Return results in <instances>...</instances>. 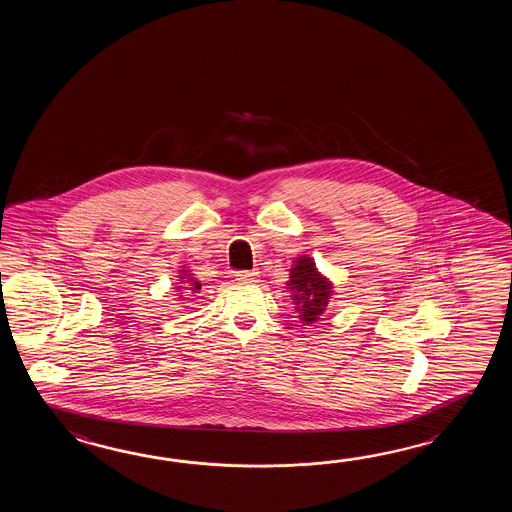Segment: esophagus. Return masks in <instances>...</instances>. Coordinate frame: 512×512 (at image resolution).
<instances>
[{
	"label": "esophagus",
	"instance_id": "obj_1",
	"mask_svg": "<svg viewBox=\"0 0 512 512\" xmlns=\"http://www.w3.org/2000/svg\"><path fill=\"white\" fill-rule=\"evenodd\" d=\"M260 278V272L256 271H240L236 274V280L241 283H256Z\"/></svg>",
	"mask_w": 512,
	"mask_h": 512
}]
</instances>
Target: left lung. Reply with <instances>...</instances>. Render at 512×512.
<instances>
[{
    "mask_svg": "<svg viewBox=\"0 0 512 512\" xmlns=\"http://www.w3.org/2000/svg\"><path fill=\"white\" fill-rule=\"evenodd\" d=\"M289 278L291 280L287 285L293 291L296 313L307 324H313L326 311L331 296V283L316 271L315 261L307 256L294 261Z\"/></svg>",
    "mask_w": 512,
    "mask_h": 512,
    "instance_id": "1",
    "label": "left lung"
}]
</instances>
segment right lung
<instances>
[{
  "instance_id": "obj_1",
  "label": "right lung",
  "mask_w": 512,
  "mask_h": 512,
  "mask_svg": "<svg viewBox=\"0 0 512 512\" xmlns=\"http://www.w3.org/2000/svg\"><path fill=\"white\" fill-rule=\"evenodd\" d=\"M185 272H188V271H183ZM183 280H185V276H183ZM186 282H188V287H185V289H192V291H197V289H201V283L199 282H196V280H194V278H188V280H186Z\"/></svg>"
}]
</instances>
